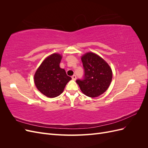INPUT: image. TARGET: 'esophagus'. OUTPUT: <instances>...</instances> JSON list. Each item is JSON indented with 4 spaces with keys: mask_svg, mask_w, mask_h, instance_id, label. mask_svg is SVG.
<instances>
[{
    "mask_svg": "<svg viewBox=\"0 0 148 148\" xmlns=\"http://www.w3.org/2000/svg\"><path fill=\"white\" fill-rule=\"evenodd\" d=\"M71 78H72L73 80H75L76 79H77V76H76L75 75H73L72 77H71Z\"/></svg>",
    "mask_w": 148,
    "mask_h": 148,
    "instance_id": "34e87169",
    "label": "esophagus"
}]
</instances>
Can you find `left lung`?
<instances>
[{
  "label": "left lung",
  "instance_id": "obj_1",
  "mask_svg": "<svg viewBox=\"0 0 148 148\" xmlns=\"http://www.w3.org/2000/svg\"><path fill=\"white\" fill-rule=\"evenodd\" d=\"M82 61L84 76L76 82L86 96L96 97L101 95L108 89L112 78L110 67L104 59L92 52L82 56Z\"/></svg>",
  "mask_w": 148,
  "mask_h": 148
}]
</instances>
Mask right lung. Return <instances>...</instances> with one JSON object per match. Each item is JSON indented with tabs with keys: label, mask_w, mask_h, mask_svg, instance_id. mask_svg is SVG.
I'll return each instance as SVG.
<instances>
[{
	"label": "right lung",
	"mask_w": 148,
	"mask_h": 148,
	"mask_svg": "<svg viewBox=\"0 0 148 148\" xmlns=\"http://www.w3.org/2000/svg\"><path fill=\"white\" fill-rule=\"evenodd\" d=\"M61 59L62 56L59 53H53L42 62L34 75L36 86L48 97L59 96L67 83L71 79L65 70L60 68Z\"/></svg>",
	"instance_id": "obj_1"
}]
</instances>
